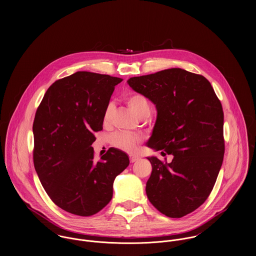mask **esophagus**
I'll use <instances>...</instances> for the list:
<instances>
[{
	"instance_id": "obj_1",
	"label": "esophagus",
	"mask_w": 256,
	"mask_h": 256,
	"mask_svg": "<svg viewBox=\"0 0 256 256\" xmlns=\"http://www.w3.org/2000/svg\"><path fill=\"white\" fill-rule=\"evenodd\" d=\"M129 158H130V162H137L140 158L138 156H134V154H130Z\"/></svg>"
}]
</instances>
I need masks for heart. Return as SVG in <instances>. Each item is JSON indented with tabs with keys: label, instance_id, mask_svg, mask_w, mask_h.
I'll list each match as a JSON object with an SVG mask.
<instances>
[{
	"label": "heart",
	"instance_id": "b5f03b06",
	"mask_svg": "<svg viewBox=\"0 0 256 256\" xmlns=\"http://www.w3.org/2000/svg\"><path fill=\"white\" fill-rule=\"evenodd\" d=\"M125 102L128 106V108L131 110V111L138 116L139 118L145 116V115H150V106L146 98L143 94H130L125 96ZM113 108L112 106L110 104L106 110L104 111V121L106 124L110 123L112 116ZM111 144L115 148L132 152L137 150L139 144L142 141V138L138 135L129 133V132H117L111 137Z\"/></svg>",
	"mask_w": 256,
	"mask_h": 256
}]
</instances>
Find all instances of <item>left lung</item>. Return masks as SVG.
<instances>
[{
	"label": "left lung",
	"mask_w": 256,
	"mask_h": 256,
	"mask_svg": "<svg viewBox=\"0 0 256 256\" xmlns=\"http://www.w3.org/2000/svg\"><path fill=\"white\" fill-rule=\"evenodd\" d=\"M127 82L156 110L148 146L174 156L168 164L146 158L148 199L162 214L182 218L206 201L217 180L224 152L222 104L205 76L180 68Z\"/></svg>",
	"instance_id": "obj_1"
}]
</instances>
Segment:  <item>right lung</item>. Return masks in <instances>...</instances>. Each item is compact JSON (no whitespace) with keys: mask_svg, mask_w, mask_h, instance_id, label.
<instances>
[{"mask_svg":"<svg viewBox=\"0 0 256 256\" xmlns=\"http://www.w3.org/2000/svg\"><path fill=\"white\" fill-rule=\"evenodd\" d=\"M121 82L108 74L76 72L56 80L37 108L32 126L37 176L51 200L74 215L88 217L104 208L115 178L129 166L127 154L115 148L94 160L92 146Z\"/></svg>","mask_w":256,"mask_h":256,"instance_id":"1","label":"right lung"}]
</instances>
